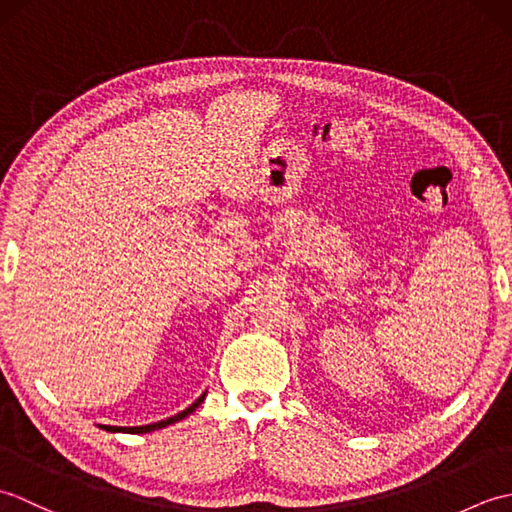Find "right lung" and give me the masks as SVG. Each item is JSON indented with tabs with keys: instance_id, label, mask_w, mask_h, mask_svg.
<instances>
[{
	"instance_id": "obj_1",
	"label": "right lung",
	"mask_w": 512,
	"mask_h": 512,
	"mask_svg": "<svg viewBox=\"0 0 512 512\" xmlns=\"http://www.w3.org/2000/svg\"><path fill=\"white\" fill-rule=\"evenodd\" d=\"M204 396H206V394H202L198 400H195L191 407H187L184 411L176 413V416H171V418H167V420H160V422H154V424H145V427H110V424H103V429H105V431H127V433H149V431H156V429L167 427V424H173V422H178V420H182V418H187L189 413H193L195 409H198V407L202 405Z\"/></svg>"
}]
</instances>
